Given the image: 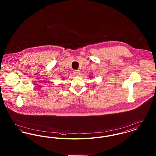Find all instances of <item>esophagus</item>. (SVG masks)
Returning <instances> with one entry per match:
<instances>
[{
	"label": "esophagus",
	"instance_id": "34e87169",
	"mask_svg": "<svg viewBox=\"0 0 156 156\" xmlns=\"http://www.w3.org/2000/svg\"><path fill=\"white\" fill-rule=\"evenodd\" d=\"M73 74L76 76H78L80 75V70H75V71H73Z\"/></svg>",
	"mask_w": 156,
	"mask_h": 156
}]
</instances>
